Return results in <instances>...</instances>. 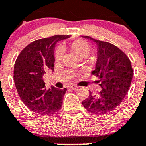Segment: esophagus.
Instances as JSON below:
<instances>
[{
  "label": "esophagus",
  "mask_w": 146,
  "mask_h": 146,
  "mask_svg": "<svg viewBox=\"0 0 146 146\" xmlns=\"http://www.w3.org/2000/svg\"><path fill=\"white\" fill-rule=\"evenodd\" d=\"M70 89L73 90V91H77L78 89V87L76 86H70Z\"/></svg>",
  "instance_id": "1"
}]
</instances>
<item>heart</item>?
<instances>
[{
    "mask_svg": "<svg viewBox=\"0 0 146 146\" xmlns=\"http://www.w3.org/2000/svg\"><path fill=\"white\" fill-rule=\"evenodd\" d=\"M71 48L75 54L79 58H86L91 52V46L84 39H76L71 44ZM64 54V50L62 47H58L55 49L54 53L55 61L61 60Z\"/></svg>",
    "mask_w": 146,
    "mask_h": 146,
    "instance_id": "obj_1",
    "label": "heart"
}]
</instances>
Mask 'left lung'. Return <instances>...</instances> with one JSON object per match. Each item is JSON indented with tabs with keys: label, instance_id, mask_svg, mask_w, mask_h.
I'll return each instance as SVG.
<instances>
[{
	"label": "left lung",
	"instance_id": "obj_1",
	"mask_svg": "<svg viewBox=\"0 0 146 146\" xmlns=\"http://www.w3.org/2000/svg\"><path fill=\"white\" fill-rule=\"evenodd\" d=\"M97 45L98 59L92 74L99 78L102 92L89 96L82 102L84 108L94 114H107L114 110L124 99L130 88L133 76L131 62L117 46L88 36H82Z\"/></svg>",
	"mask_w": 146,
	"mask_h": 146
}]
</instances>
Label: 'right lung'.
<instances>
[{
  "label": "right lung",
  "mask_w": 146,
  "mask_h": 146,
  "mask_svg": "<svg viewBox=\"0 0 146 146\" xmlns=\"http://www.w3.org/2000/svg\"><path fill=\"white\" fill-rule=\"evenodd\" d=\"M68 37L57 35L34 41L21 50L15 62L13 80L18 94L30 110L40 115H52L62 107L67 89H47L42 76L54 68L55 44Z\"/></svg>",
  "instance_id": "1"
}]
</instances>
